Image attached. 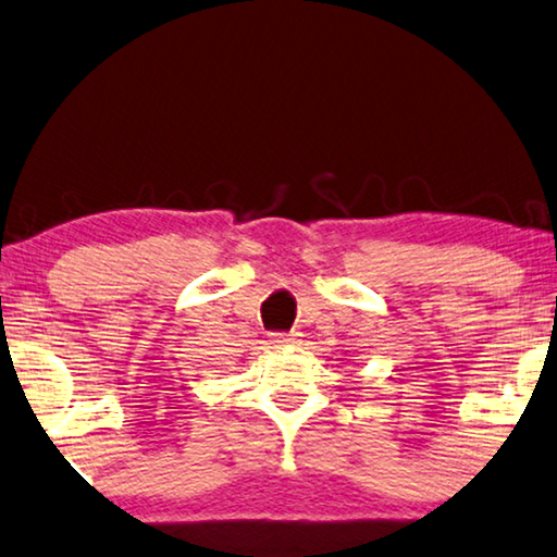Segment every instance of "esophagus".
Here are the masks:
<instances>
[{
    "label": "esophagus",
    "mask_w": 557,
    "mask_h": 557,
    "mask_svg": "<svg viewBox=\"0 0 557 557\" xmlns=\"http://www.w3.org/2000/svg\"><path fill=\"white\" fill-rule=\"evenodd\" d=\"M270 344L275 348H289L292 344H295V338H292V334H272Z\"/></svg>",
    "instance_id": "esophagus-1"
}]
</instances>
